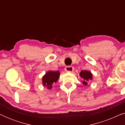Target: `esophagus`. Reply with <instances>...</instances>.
Wrapping results in <instances>:
<instances>
[{"label": "esophagus", "mask_w": 125, "mask_h": 125, "mask_svg": "<svg viewBox=\"0 0 125 125\" xmlns=\"http://www.w3.org/2000/svg\"><path fill=\"white\" fill-rule=\"evenodd\" d=\"M65 71L69 72H72L74 71V68L72 66H68L65 68Z\"/></svg>", "instance_id": "esophagus-1"}]
</instances>
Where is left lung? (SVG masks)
I'll use <instances>...</instances> for the list:
<instances>
[{"label": "left lung", "instance_id": "obj_1", "mask_svg": "<svg viewBox=\"0 0 125 125\" xmlns=\"http://www.w3.org/2000/svg\"><path fill=\"white\" fill-rule=\"evenodd\" d=\"M80 76L83 79V83L85 85H88L89 81L93 79V74L90 71H82L80 73Z\"/></svg>", "mask_w": 125, "mask_h": 125}]
</instances>
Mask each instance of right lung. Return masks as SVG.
I'll use <instances>...</instances> for the list:
<instances>
[{"label":"right lung","instance_id":"add662e5","mask_svg":"<svg viewBox=\"0 0 125 125\" xmlns=\"http://www.w3.org/2000/svg\"><path fill=\"white\" fill-rule=\"evenodd\" d=\"M60 73L59 71H49L44 75L42 78V81L43 86L47 88L48 89H51L53 83H56L59 80Z\"/></svg>","mask_w":125,"mask_h":125}]
</instances>
